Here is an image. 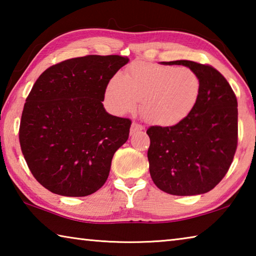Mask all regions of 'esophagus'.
<instances>
[{
	"label": "esophagus",
	"instance_id": "34e87169",
	"mask_svg": "<svg viewBox=\"0 0 256 256\" xmlns=\"http://www.w3.org/2000/svg\"><path fill=\"white\" fill-rule=\"evenodd\" d=\"M144 125L138 124L136 122H133L132 123V126H131V134L136 133V132H138V131H142V130H144Z\"/></svg>",
	"mask_w": 256,
	"mask_h": 256
}]
</instances>
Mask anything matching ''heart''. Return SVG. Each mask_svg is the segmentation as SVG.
Instances as JSON below:
<instances>
[{
	"label": "heart",
	"instance_id": "heart-1",
	"mask_svg": "<svg viewBox=\"0 0 256 256\" xmlns=\"http://www.w3.org/2000/svg\"><path fill=\"white\" fill-rule=\"evenodd\" d=\"M200 92V76L190 68L133 63L124 76L116 74L110 80L106 99L116 112H132L142 102L146 120L170 126L192 112Z\"/></svg>",
	"mask_w": 256,
	"mask_h": 256
}]
</instances>
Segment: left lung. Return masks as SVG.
I'll use <instances>...</instances> for the list:
<instances>
[{"label":"left lung","mask_w":256,"mask_h":256,"mask_svg":"<svg viewBox=\"0 0 256 256\" xmlns=\"http://www.w3.org/2000/svg\"><path fill=\"white\" fill-rule=\"evenodd\" d=\"M201 80L196 106L172 126H150L149 170L157 188L172 196H196L220 183L230 167L238 142L237 98L222 73L209 64L174 60Z\"/></svg>","instance_id":"obj_1"}]
</instances>
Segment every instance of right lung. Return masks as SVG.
Here are the masks:
<instances>
[{
  "label": "right lung",
  "instance_id": "add662e5",
  "mask_svg": "<svg viewBox=\"0 0 256 256\" xmlns=\"http://www.w3.org/2000/svg\"><path fill=\"white\" fill-rule=\"evenodd\" d=\"M128 56L86 55L50 66L26 99L19 128L22 154L52 193L86 196L105 184L131 120L102 106L108 84Z\"/></svg>",
  "mask_w": 256,
  "mask_h": 256
}]
</instances>
